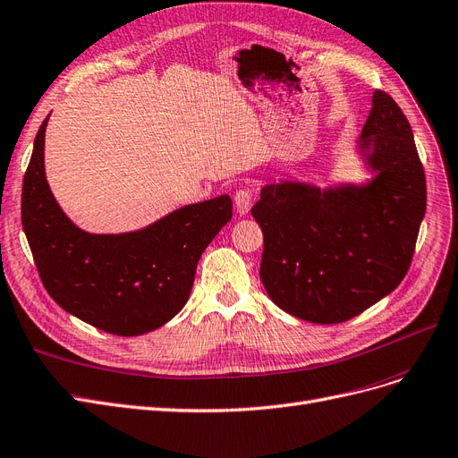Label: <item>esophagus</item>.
I'll return each mask as SVG.
<instances>
[{"mask_svg":"<svg viewBox=\"0 0 458 458\" xmlns=\"http://www.w3.org/2000/svg\"><path fill=\"white\" fill-rule=\"evenodd\" d=\"M250 203H253V191L249 188H240L233 194V205L240 215H247L250 209Z\"/></svg>","mask_w":458,"mask_h":458,"instance_id":"1","label":"esophagus"}]
</instances>
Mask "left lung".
I'll list each match as a JSON object with an SVG mask.
<instances>
[{"mask_svg": "<svg viewBox=\"0 0 458 458\" xmlns=\"http://www.w3.org/2000/svg\"><path fill=\"white\" fill-rule=\"evenodd\" d=\"M360 148L378 173L367 186L270 184L250 209L264 235L262 285L294 318L348 321L385 299L411 267L426 176L407 117L386 91L373 93Z\"/></svg>", "mask_w": 458, "mask_h": 458, "instance_id": "8db88e82", "label": "left lung"}]
</instances>
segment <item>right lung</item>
I'll list each match as a JSON object with an SVG mask.
<instances>
[{
	"label": "right lung",
	"instance_id": "obj_1",
	"mask_svg": "<svg viewBox=\"0 0 458 458\" xmlns=\"http://www.w3.org/2000/svg\"><path fill=\"white\" fill-rule=\"evenodd\" d=\"M41 123L22 181V228L51 299L89 326L137 336L181 312L201 253L232 218L230 196L174 211L148 228L95 235L73 226L55 201L43 169Z\"/></svg>",
	"mask_w": 458,
	"mask_h": 458
}]
</instances>
